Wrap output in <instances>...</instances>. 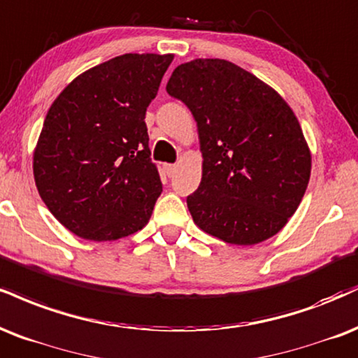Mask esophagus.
Here are the masks:
<instances>
[{
	"label": "esophagus",
	"mask_w": 358,
	"mask_h": 358,
	"mask_svg": "<svg viewBox=\"0 0 358 358\" xmlns=\"http://www.w3.org/2000/svg\"><path fill=\"white\" fill-rule=\"evenodd\" d=\"M176 168H178V166L171 165V163H165V165H163V170H165V173L170 176V178L176 173Z\"/></svg>",
	"instance_id": "esophagus-1"
}]
</instances>
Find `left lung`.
I'll return each instance as SVG.
<instances>
[{
  "label": "left lung",
  "mask_w": 358,
  "mask_h": 358,
  "mask_svg": "<svg viewBox=\"0 0 358 358\" xmlns=\"http://www.w3.org/2000/svg\"><path fill=\"white\" fill-rule=\"evenodd\" d=\"M170 96L192 111L203 157L200 187L187 196L193 222L227 243L278 234L299 208L312 157L299 120L280 94L227 59L175 68Z\"/></svg>",
  "instance_id": "left-lung-1"
}]
</instances>
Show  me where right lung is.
Returning <instances> with one entry per match:
<instances>
[{"label":"right lung","mask_w":358,"mask_h":358,"mask_svg":"<svg viewBox=\"0 0 358 358\" xmlns=\"http://www.w3.org/2000/svg\"><path fill=\"white\" fill-rule=\"evenodd\" d=\"M173 55L127 53L76 76L48 110L33 155L41 200L93 242L141 230L162 193L146 108Z\"/></svg>","instance_id":"add662e5"}]
</instances>
